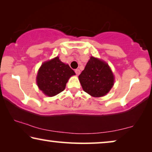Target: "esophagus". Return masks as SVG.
<instances>
[{"instance_id": "34e87169", "label": "esophagus", "mask_w": 152, "mask_h": 152, "mask_svg": "<svg viewBox=\"0 0 152 152\" xmlns=\"http://www.w3.org/2000/svg\"><path fill=\"white\" fill-rule=\"evenodd\" d=\"M80 71L79 69H76L75 70V73H76V74L77 76H78L79 74H80Z\"/></svg>"}]
</instances>
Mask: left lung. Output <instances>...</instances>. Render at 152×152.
Here are the masks:
<instances>
[{
	"instance_id": "left-lung-1",
	"label": "left lung",
	"mask_w": 152,
	"mask_h": 152,
	"mask_svg": "<svg viewBox=\"0 0 152 152\" xmlns=\"http://www.w3.org/2000/svg\"><path fill=\"white\" fill-rule=\"evenodd\" d=\"M78 78L83 90L93 97L106 95L114 84V74L108 64L93 56Z\"/></svg>"
}]
</instances>
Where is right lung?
<instances>
[{
	"mask_svg": "<svg viewBox=\"0 0 152 152\" xmlns=\"http://www.w3.org/2000/svg\"><path fill=\"white\" fill-rule=\"evenodd\" d=\"M75 74L69 65L63 63L57 56L42 64L36 83L44 94L52 97L63 91L70 77Z\"/></svg>",
	"mask_w": 152,
	"mask_h": 152,
	"instance_id": "1",
	"label": "right lung"
}]
</instances>
